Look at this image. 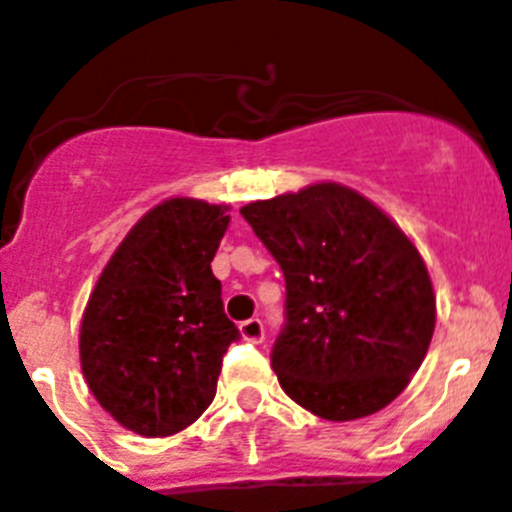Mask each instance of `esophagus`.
<instances>
[{
	"label": "esophagus",
	"mask_w": 512,
	"mask_h": 512,
	"mask_svg": "<svg viewBox=\"0 0 512 512\" xmlns=\"http://www.w3.org/2000/svg\"><path fill=\"white\" fill-rule=\"evenodd\" d=\"M241 336L246 338V341L261 343V341H264V323H261L259 318L243 320V323H241Z\"/></svg>",
	"instance_id": "obj_1"
}]
</instances>
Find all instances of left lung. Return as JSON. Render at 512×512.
I'll return each mask as SVG.
<instances>
[{
    "label": "left lung",
    "instance_id": "obj_1",
    "mask_svg": "<svg viewBox=\"0 0 512 512\" xmlns=\"http://www.w3.org/2000/svg\"><path fill=\"white\" fill-rule=\"evenodd\" d=\"M284 271V328L271 366L325 420L387 408L423 364L436 297L418 248L374 202L323 182L241 207Z\"/></svg>",
    "mask_w": 512,
    "mask_h": 512
}]
</instances>
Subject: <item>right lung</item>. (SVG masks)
I'll list each match as a JSON object with an SVG mask.
<instances>
[{
	"label": "right lung",
	"mask_w": 512,
	"mask_h": 512,
	"mask_svg": "<svg viewBox=\"0 0 512 512\" xmlns=\"http://www.w3.org/2000/svg\"><path fill=\"white\" fill-rule=\"evenodd\" d=\"M225 205L174 197L130 228L99 274L79 333L81 372L112 418L148 438L184 431L217 390L241 338L210 261Z\"/></svg>",
	"instance_id": "1"
}]
</instances>
